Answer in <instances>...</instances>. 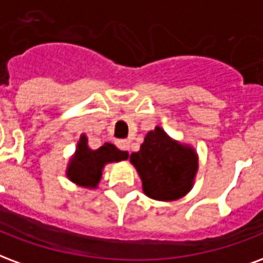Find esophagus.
Masks as SVG:
<instances>
[{
    "label": "esophagus",
    "mask_w": 263,
    "mask_h": 263,
    "mask_svg": "<svg viewBox=\"0 0 263 263\" xmlns=\"http://www.w3.org/2000/svg\"><path fill=\"white\" fill-rule=\"evenodd\" d=\"M116 145H118V148H120V150L129 151L130 141H127V140H116Z\"/></svg>",
    "instance_id": "obj_1"
}]
</instances>
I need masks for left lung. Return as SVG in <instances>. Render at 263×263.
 <instances>
[{"mask_svg": "<svg viewBox=\"0 0 263 263\" xmlns=\"http://www.w3.org/2000/svg\"><path fill=\"white\" fill-rule=\"evenodd\" d=\"M130 162L139 172L145 195L164 202L185 196L199 168L196 151L171 139L160 126L147 133L140 151L130 155Z\"/></svg>", "mask_w": 263, "mask_h": 263, "instance_id": "left-lung-1", "label": "left lung"}]
</instances>
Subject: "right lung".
<instances>
[{
	"instance_id": "right-lung-1",
	"label": "right lung",
	"mask_w": 263,
	"mask_h": 263,
	"mask_svg": "<svg viewBox=\"0 0 263 263\" xmlns=\"http://www.w3.org/2000/svg\"><path fill=\"white\" fill-rule=\"evenodd\" d=\"M127 158V151H120L110 143H105L98 150H91L88 147L87 136L82 134L77 144L76 154L72 155L67 168V178L80 186L95 189L102 178V171L106 164Z\"/></svg>"
}]
</instances>
